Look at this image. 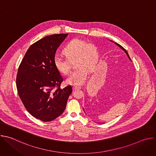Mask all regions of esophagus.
I'll use <instances>...</instances> for the list:
<instances>
[{
    "label": "esophagus",
    "mask_w": 156,
    "mask_h": 156,
    "mask_svg": "<svg viewBox=\"0 0 156 156\" xmlns=\"http://www.w3.org/2000/svg\"><path fill=\"white\" fill-rule=\"evenodd\" d=\"M81 86H73V90H80L81 89Z\"/></svg>",
    "instance_id": "obj_1"
}]
</instances>
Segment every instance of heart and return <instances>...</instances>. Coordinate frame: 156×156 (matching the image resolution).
I'll list each match as a JSON object with an SVG mask.
<instances>
[{"label":"heart","instance_id":"heart-1","mask_svg":"<svg viewBox=\"0 0 156 156\" xmlns=\"http://www.w3.org/2000/svg\"><path fill=\"white\" fill-rule=\"evenodd\" d=\"M67 58L56 57L54 58L55 69L62 74L67 75L70 72V63L75 60L77 68L66 80V83L74 86L83 84L89 76V71L92 70L98 59V51L93 44L87 41L74 39L70 41L63 51Z\"/></svg>","mask_w":156,"mask_h":156}]
</instances>
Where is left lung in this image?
Here are the masks:
<instances>
[{
  "label": "left lung",
  "instance_id": "obj_1",
  "mask_svg": "<svg viewBox=\"0 0 156 156\" xmlns=\"http://www.w3.org/2000/svg\"><path fill=\"white\" fill-rule=\"evenodd\" d=\"M110 41H112V42H114V41H111V40H110ZM115 44H116V45H117V46H119V47L120 48H121V49H122V50H123V51H125V53H126V54L127 55V56H128V57L129 58V60H130L131 61V58H130V57H129V55H128V54L127 51H126V50H125V49H124V48H123V47H122V46H120V44H119L118 43H117V42H115ZM83 110H84V108H83Z\"/></svg>",
  "mask_w": 156,
  "mask_h": 156
}]
</instances>
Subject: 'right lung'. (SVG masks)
<instances>
[{"label": "right lung", "mask_w": 156, "mask_h": 156, "mask_svg": "<svg viewBox=\"0 0 156 156\" xmlns=\"http://www.w3.org/2000/svg\"><path fill=\"white\" fill-rule=\"evenodd\" d=\"M68 34H52L33 44L18 70L16 84L18 95L34 117L51 122L65 109L72 87L60 89L63 78L54 66L56 51ZM58 89L54 90V87Z\"/></svg>", "instance_id": "right-lung-1"}]
</instances>
